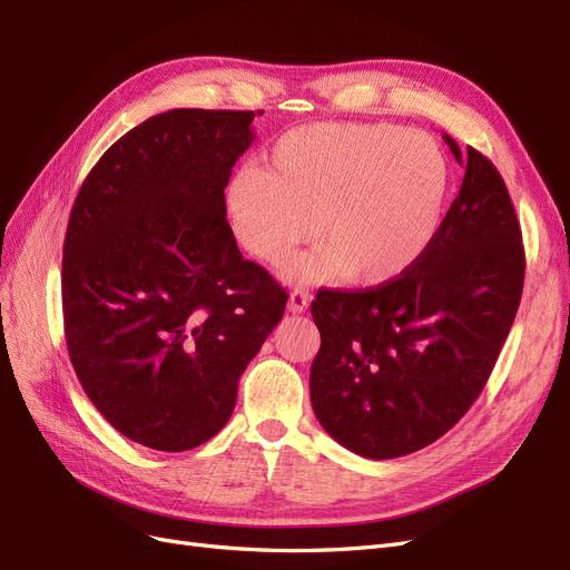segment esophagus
I'll use <instances>...</instances> for the list:
<instances>
[{
    "label": "esophagus",
    "instance_id": "esophagus-1",
    "mask_svg": "<svg viewBox=\"0 0 570 570\" xmlns=\"http://www.w3.org/2000/svg\"><path fill=\"white\" fill-rule=\"evenodd\" d=\"M308 302H312V295H308V292H304V289L289 292L287 312H292V314H304L306 308H308Z\"/></svg>",
    "mask_w": 570,
    "mask_h": 570
}]
</instances>
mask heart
Returning <instances> with one entry per match:
<instances>
[{
  "label": "heart",
  "instance_id": "1",
  "mask_svg": "<svg viewBox=\"0 0 570 570\" xmlns=\"http://www.w3.org/2000/svg\"><path fill=\"white\" fill-rule=\"evenodd\" d=\"M450 166L433 137L394 124H314L273 145L268 174L243 168L226 189L239 243L281 266L312 233L318 247L285 271L295 283L387 285L440 230Z\"/></svg>",
  "mask_w": 570,
  "mask_h": 570
}]
</instances>
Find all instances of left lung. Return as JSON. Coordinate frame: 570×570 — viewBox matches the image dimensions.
Returning <instances> with one entry per match:
<instances>
[{
	"instance_id": "obj_1",
	"label": "left lung",
	"mask_w": 570,
	"mask_h": 570,
	"mask_svg": "<svg viewBox=\"0 0 570 570\" xmlns=\"http://www.w3.org/2000/svg\"><path fill=\"white\" fill-rule=\"evenodd\" d=\"M433 245L402 278L321 289L312 406L342 446L366 459L419 452L454 428L502 352L521 304L525 254L509 189L473 147Z\"/></svg>"
}]
</instances>
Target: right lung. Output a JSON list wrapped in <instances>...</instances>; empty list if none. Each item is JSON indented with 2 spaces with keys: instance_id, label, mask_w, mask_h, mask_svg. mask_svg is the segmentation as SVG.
Masks as SVG:
<instances>
[{
  "instance_id": "add662e5",
  "label": "right lung",
  "mask_w": 570,
  "mask_h": 570,
  "mask_svg": "<svg viewBox=\"0 0 570 570\" xmlns=\"http://www.w3.org/2000/svg\"><path fill=\"white\" fill-rule=\"evenodd\" d=\"M252 120L147 118L95 164L68 218V356L101 416L149 450H193L228 423L239 375L285 312L287 292L243 258L226 220Z\"/></svg>"
}]
</instances>
